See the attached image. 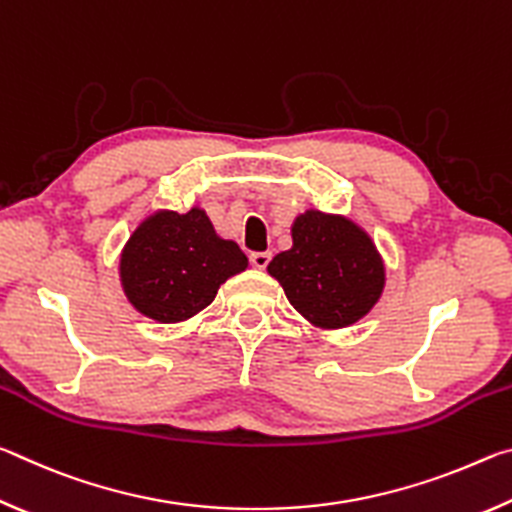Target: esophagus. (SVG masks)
Segmentation results:
<instances>
[{"mask_svg": "<svg viewBox=\"0 0 512 512\" xmlns=\"http://www.w3.org/2000/svg\"><path fill=\"white\" fill-rule=\"evenodd\" d=\"M268 262H271V253H253V255H250V264L259 268V271H264Z\"/></svg>", "mask_w": 512, "mask_h": 512, "instance_id": "34e87169", "label": "esophagus"}]
</instances>
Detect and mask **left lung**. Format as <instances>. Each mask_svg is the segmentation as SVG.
Masks as SVG:
<instances>
[{
  "mask_svg": "<svg viewBox=\"0 0 512 512\" xmlns=\"http://www.w3.org/2000/svg\"><path fill=\"white\" fill-rule=\"evenodd\" d=\"M291 250L268 264L293 307L318 327H348L384 291V262L359 225L309 210L291 228Z\"/></svg>",
  "mask_w": 512,
  "mask_h": 512,
  "instance_id": "left-lung-1",
  "label": "left lung"
}]
</instances>
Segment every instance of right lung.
I'll return each instance as SVG.
<instances>
[{
  "instance_id": "add662e5",
  "label": "right lung",
  "mask_w": 512,
  "mask_h": 512,
  "mask_svg": "<svg viewBox=\"0 0 512 512\" xmlns=\"http://www.w3.org/2000/svg\"><path fill=\"white\" fill-rule=\"evenodd\" d=\"M248 259L216 235L203 210L158 212L133 232L121 253V287L131 305L160 323L192 318L214 300Z\"/></svg>"
}]
</instances>
